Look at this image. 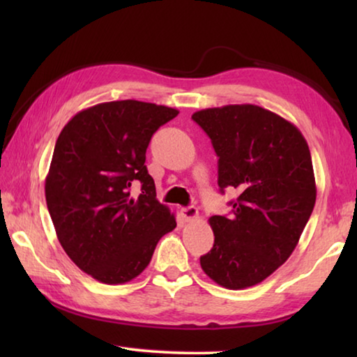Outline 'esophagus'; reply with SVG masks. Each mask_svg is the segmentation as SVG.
Wrapping results in <instances>:
<instances>
[{"label":"esophagus","instance_id":"esophagus-1","mask_svg":"<svg viewBox=\"0 0 357 357\" xmlns=\"http://www.w3.org/2000/svg\"><path fill=\"white\" fill-rule=\"evenodd\" d=\"M181 215H183V219L185 222H190V220H195L198 217V209L195 206H187L181 209Z\"/></svg>","mask_w":357,"mask_h":357}]
</instances>
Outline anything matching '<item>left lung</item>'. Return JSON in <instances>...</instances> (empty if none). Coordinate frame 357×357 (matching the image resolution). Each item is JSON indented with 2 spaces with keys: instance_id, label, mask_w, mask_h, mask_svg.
Returning a JSON list of instances; mask_svg holds the SVG:
<instances>
[{
  "instance_id": "obj_1",
  "label": "left lung",
  "mask_w": 357,
  "mask_h": 357,
  "mask_svg": "<svg viewBox=\"0 0 357 357\" xmlns=\"http://www.w3.org/2000/svg\"><path fill=\"white\" fill-rule=\"evenodd\" d=\"M192 119L211 138L217 184L238 192L231 214L209 219L214 245L200 258L219 285L244 289L291 255L317 200L309 144L299 129L258 105L206 108Z\"/></svg>"
}]
</instances>
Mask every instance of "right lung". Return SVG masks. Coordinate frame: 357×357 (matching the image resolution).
I'll list each match as a JSON object with an SVG mask.
<instances>
[{"label": "right lung", "mask_w": 357, "mask_h": 357, "mask_svg": "<svg viewBox=\"0 0 357 357\" xmlns=\"http://www.w3.org/2000/svg\"><path fill=\"white\" fill-rule=\"evenodd\" d=\"M178 110L140 100L82 110L59 134L45 179V200L59 244L83 273L126 283L149 264L159 239L176 227L157 202L146 148ZM142 184L131 197L130 187Z\"/></svg>", "instance_id": "obj_1"}]
</instances>
